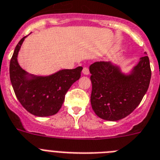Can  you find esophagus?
<instances>
[{
  "instance_id": "34e87169",
  "label": "esophagus",
  "mask_w": 160,
  "mask_h": 160,
  "mask_svg": "<svg viewBox=\"0 0 160 160\" xmlns=\"http://www.w3.org/2000/svg\"><path fill=\"white\" fill-rule=\"evenodd\" d=\"M82 72L84 75H88V74H89V69H88V68H87V67H84V68H83Z\"/></svg>"
}]
</instances>
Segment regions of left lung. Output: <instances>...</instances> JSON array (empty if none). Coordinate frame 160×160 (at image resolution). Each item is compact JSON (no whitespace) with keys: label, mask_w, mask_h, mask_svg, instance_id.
<instances>
[{"label":"left lung","mask_w":160,"mask_h":160,"mask_svg":"<svg viewBox=\"0 0 160 160\" xmlns=\"http://www.w3.org/2000/svg\"><path fill=\"white\" fill-rule=\"evenodd\" d=\"M92 82L91 105L101 119L117 121L128 116L142 102L149 88L151 70L148 56L129 75L108 62H96L89 67Z\"/></svg>","instance_id":"8db88e82"}]
</instances>
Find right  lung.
<instances>
[{"label": "right lung", "mask_w": 160, "mask_h": 160, "mask_svg": "<svg viewBox=\"0 0 160 160\" xmlns=\"http://www.w3.org/2000/svg\"><path fill=\"white\" fill-rule=\"evenodd\" d=\"M24 37L16 45L9 63V77L14 93L21 105L40 117L58 112L68 90L80 77L82 67L65 69L49 76H31L18 63V53Z\"/></svg>", "instance_id": "obj_1"}]
</instances>
